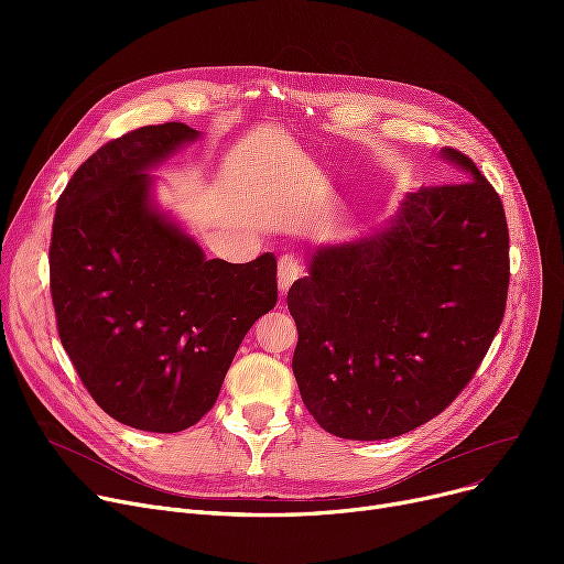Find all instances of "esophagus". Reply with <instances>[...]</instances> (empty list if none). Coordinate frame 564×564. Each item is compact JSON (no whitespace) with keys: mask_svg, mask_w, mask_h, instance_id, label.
Here are the masks:
<instances>
[{"mask_svg":"<svg viewBox=\"0 0 564 564\" xmlns=\"http://www.w3.org/2000/svg\"><path fill=\"white\" fill-rule=\"evenodd\" d=\"M297 276H300L297 260H294V258H281L279 260V292H281V297H285L290 285L297 281Z\"/></svg>","mask_w":564,"mask_h":564,"instance_id":"esophagus-1","label":"esophagus"}]
</instances>
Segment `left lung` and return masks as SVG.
<instances>
[{
	"instance_id": "obj_1",
	"label": "left lung",
	"mask_w": 564,
	"mask_h": 564,
	"mask_svg": "<svg viewBox=\"0 0 564 564\" xmlns=\"http://www.w3.org/2000/svg\"><path fill=\"white\" fill-rule=\"evenodd\" d=\"M451 185L404 194L372 232L308 253L288 308L311 416L340 438L406 434L476 375L506 313L510 237L502 203L464 153Z\"/></svg>"
}]
</instances>
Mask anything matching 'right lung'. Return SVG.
<instances>
[{"mask_svg":"<svg viewBox=\"0 0 564 564\" xmlns=\"http://www.w3.org/2000/svg\"><path fill=\"white\" fill-rule=\"evenodd\" d=\"M200 139L185 123L105 143L56 203L50 290L58 338L118 423L183 432L217 402L253 322L276 306V258H205L153 198L151 171Z\"/></svg>","mask_w":564,"mask_h":564,"instance_id":"right-lung-1","label":"right lung"}]
</instances>
